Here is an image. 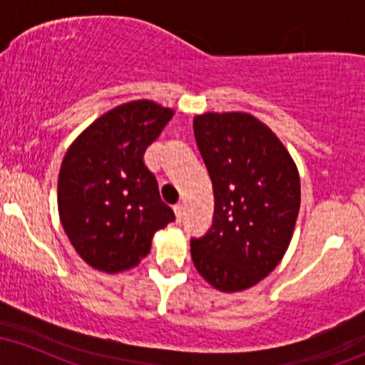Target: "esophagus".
<instances>
[{
    "instance_id": "1",
    "label": "esophagus",
    "mask_w": 365,
    "mask_h": 365,
    "mask_svg": "<svg viewBox=\"0 0 365 365\" xmlns=\"http://www.w3.org/2000/svg\"><path fill=\"white\" fill-rule=\"evenodd\" d=\"M175 211V216H177V223H182V217H183V206L182 204H177V206L173 207Z\"/></svg>"
}]
</instances>
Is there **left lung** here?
I'll use <instances>...</instances> for the list:
<instances>
[{
	"label": "left lung",
	"instance_id": "1",
	"mask_svg": "<svg viewBox=\"0 0 365 365\" xmlns=\"http://www.w3.org/2000/svg\"><path fill=\"white\" fill-rule=\"evenodd\" d=\"M194 135L215 192L206 235L190 240L195 269L220 292L266 278L290 245L300 177L273 130L249 113H204Z\"/></svg>",
	"mask_w": 365,
	"mask_h": 365
}]
</instances>
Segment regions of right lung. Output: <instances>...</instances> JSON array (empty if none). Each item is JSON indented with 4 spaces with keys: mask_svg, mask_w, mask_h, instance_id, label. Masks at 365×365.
Segmentation results:
<instances>
[{
    "mask_svg": "<svg viewBox=\"0 0 365 365\" xmlns=\"http://www.w3.org/2000/svg\"><path fill=\"white\" fill-rule=\"evenodd\" d=\"M173 110L140 99L104 113L63 158L58 211L66 237L91 267L120 273L150 250L154 233L175 221L144 165Z\"/></svg>",
    "mask_w": 365,
    "mask_h": 365,
    "instance_id": "add662e5",
    "label": "right lung"
}]
</instances>
